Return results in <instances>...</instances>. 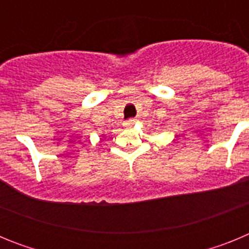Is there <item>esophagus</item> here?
Masks as SVG:
<instances>
[{"mask_svg":"<svg viewBox=\"0 0 249 249\" xmlns=\"http://www.w3.org/2000/svg\"><path fill=\"white\" fill-rule=\"evenodd\" d=\"M136 122H137V120H136V118H131V120L126 121V122H124V124H126L127 127H131V126H133Z\"/></svg>","mask_w":249,"mask_h":249,"instance_id":"obj_1","label":"esophagus"}]
</instances>
